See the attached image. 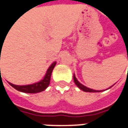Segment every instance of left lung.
<instances>
[{"instance_id":"1","label":"left lung","mask_w":128,"mask_h":128,"mask_svg":"<svg viewBox=\"0 0 128 128\" xmlns=\"http://www.w3.org/2000/svg\"><path fill=\"white\" fill-rule=\"evenodd\" d=\"M74 81L75 84H76L80 89H82V90H84V91H85V92H100V90H94V89H91V88H88V87H86V86H84V85L82 84L80 82H78V81L76 79V78L74 74ZM112 86H113V85H112ZM112 86H110V87H112ZM101 91H103V90H101Z\"/></svg>"}]
</instances>
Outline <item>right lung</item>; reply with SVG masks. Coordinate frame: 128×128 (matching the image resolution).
I'll use <instances>...</instances> for the list:
<instances>
[{
	"mask_svg": "<svg viewBox=\"0 0 128 128\" xmlns=\"http://www.w3.org/2000/svg\"><path fill=\"white\" fill-rule=\"evenodd\" d=\"M56 64V62H53L52 64H51V66L47 69V71H46V74H45V76H44V77L43 78V79H42L40 82H37V83L33 84L24 85V86L15 85V84H12L11 83H10V82H8V84L11 86H12L14 88H16V90L21 91V92H24V93L36 94V93H39V92L43 91V90L46 89V88L48 87V86H49V84H50L52 72L53 69L54 68Z\"/></svg>",
	"mask_w": 128,
	"mask_h": 128,
	"instance_id": "add662e5",
	"label": "right lung"
}]
</instances>
